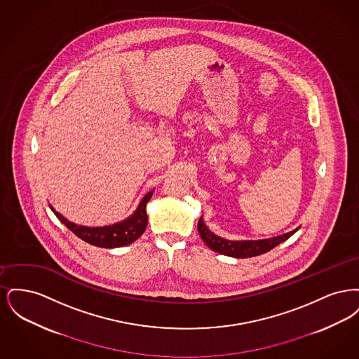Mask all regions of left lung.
Listing matches in <instances>:
<instances>
[{
	"label": "left lung",
	"instance_id": "left-lung-1",
	"mask_svg": "<svg viewBox=\"0 0 359 359\" xmlns=\"http://www.w3.org/2000/svg\"><path fill=\"white\" fill-rule=\"evenodd\" d=\"M198 231H199L202 239L205 241V245L211 250L224 255V256L248 258V257L259 256V255H264V253L272 250L274 246L280 245L285 239L290 238V236H293L297 231V229L290 231V233H285L283 236L273 237V238L258 239V241H229V239L221 238V237L215 236L214 233H211L207 229L203 218L201 217V219L198 222Z\"/></svg>",
	"mask_w": 359,
	"mask_h": 359
}]
</instances>
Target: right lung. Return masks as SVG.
<instances>
[{
	"instance_id": "right-lung-1",
	"label": "right lung",
	"mask_w": 359,
	"mask_h": 359,
	"mask_svg": "<svg viewBox=\"0 0 359 359\" xmlns=\"http://www.w3.org/2000/svg\"><path fill=\"white\" fill-rule=\"evenodd\" d=\"M152 195H154V189L149 191L142 198V201L140 202L133 215H130L125 221L114 223L110 226H103V227H87V226H81V224L69 222L63 215H60L57 211H55L52 205L50 207H51L53 214L57 217V219L63 224H66L76 237L83 239L90 245L98 246V248L113 249V248H121V246L135 242L145 231L147 224H148L147 205L151 201Z\"/></svg>"
}]
</instances>
